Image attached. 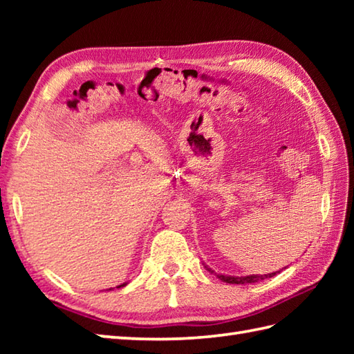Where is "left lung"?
Listing matches in <instances>:
<instances>
[{
    "mask_svg": "<svg viewBox=\"0 0 354 354\" xmlns=\"http://www.w3.org/2000/svg\"><path fill=\"white\" fill-rule=\"evenodd\" d=\"M205 269L208 272L214 274L219 280H222L223 283H230V284H248V283H257L259 280H265V278H270L277 275L280 270H277V272H270V274H265V275H246V277H234V275H225V274H216L212 268H208L205 263H204Z\"/></svg>",
    "mask_w": 354,
    "mask_h": 354,
    "instance_id": "left-lung-1",
    "label": "left lung"
}]
</instances>
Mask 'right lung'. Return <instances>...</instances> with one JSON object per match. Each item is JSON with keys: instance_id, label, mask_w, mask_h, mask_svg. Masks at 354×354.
<instances>
[{"instance_id": "add662e5", "label": "right lung", "mask_w": 354, "mask_h": 354, "mask_svg": "<svg viewBox=\"0 0 354 354\" xmlns=\"http://www.w3.org/2000/svg\"><path fill=\"white\" fill-rule=\"evenodd\" d=\"M127 283H123V284H120V286H117V289H120V288H124V286H126ZM111 290V289H109Z\"/></svg>"}]
</instances>
